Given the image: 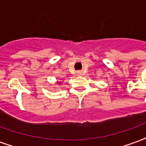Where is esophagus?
Listing matches in <instances>:
<instances>
[{
    "label": "esophagus",
    "instance_id": "1",
    "mask_svg": "<svg viewBox=\"0 0 146 146\" xmlns=\"http://www.w3.org/2000/svg\"><path fill=\"white\" fill-rule=\"evenodd\" d=\"M77 74H81V72H78V73H77Z\"/></svg>",
    "mask_w": 146,
    "mask_h": 146
}]
</instances>
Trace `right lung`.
I'll list each match as a JSON object with an SVG mask.
<instances>
[{"instance_id":"right-lung-1","label":"right lung","mask_w":146,"mask_h":146,"mask_svg":"<svg viewBox=\"0 0 146 146\" xmlns=\"http://www.w3.org/2000/svg\"><path fill=\"white\" fill-rule=\"evenodd\" d=\"M56 84H62V82L61 81H56Z\"/></svg>"}]
</instances>
